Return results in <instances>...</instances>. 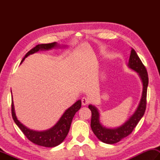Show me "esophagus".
Segmentation results:
<instances>
[{
  "mask_svg": "<svg viewBox=\"0 0 160 160\" xmlns=\"http://www.w3.org/2000/svg\"><path fill=\"white\" fill-rule=\"evenodd\" d=\"M89 103H90V99H89L88 98H87V97H82V105H87Z\"/></svg>",
  "mask_w": 160,
  "mask_h": 160,
  "instance_id": "esophagus-1",
  "label": "esophagus"
}]
</instances>
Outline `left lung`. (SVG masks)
Masks as SVG:
<instances>
[{
  "label": "left lung",
  "mask_w": 160,
  "mask_h": 160,
  "mask_svg": "<svg viewBox=\"0 0 160 160\" xmlns=\"http://www.w3.org/2000/svg\"><path fill=\"white\" fill-rule=\"evenodd\" d=\"M128 66L135 71L138 72L142 82V94L140 104L131 118L122 126L117 128H107L99 122V113L95 107L89 105V109L91 110V128L97 138L102 142L107 144H114L120 141L124 138L128 136L133 131L138 123L140 119L144 115L147 104V90L148 86V74L145 66L142 63L139 56L132 48L130 56Z\"/></svg>",
  "instance_id": "8db88e82"
}]
</instances>
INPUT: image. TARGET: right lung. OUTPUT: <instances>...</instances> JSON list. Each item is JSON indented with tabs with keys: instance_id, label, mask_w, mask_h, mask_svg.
I'll return each instance as SVG.
<instances>
[{
	"instance_id": "add662e5",
	"label": "right lung",
	"mask_w": 160,
	"mask_h": 160,
	"mask_svg": "<svg viewBox=\"0 0 160 160\" xmlns=\"http://www.w3.org/2000/svg\"><path fill=\"white\" fill-rule=\"evenodd\" d=\"M56 46H57V44L56 42L49 43V44H38L26 53L25 57L22 60L21 63L30 54L37 52L39 50L51 49V48L55 47ZM81 104H81V100H78L64 112L63 116H61L55 126L49 130L45 131L39 132L32 131V130L29 129L22 125V123H21L16 117L12 100L11 104L12 116L15 123L17 124V126L22 131L24 135L32 142L38 145L44 146V147L53 148L61 144L64 139L66 138L69 132L72 118H73L75 113L80 109Z\"/></svg>"
}]
</instances>
